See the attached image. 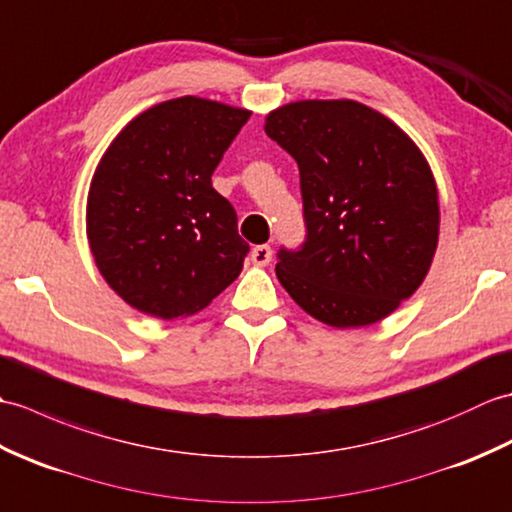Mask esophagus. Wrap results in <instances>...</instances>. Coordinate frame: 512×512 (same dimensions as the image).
<instances>
[{
  "label": "esophagus",
  "instance_id": "obj_1",
  "mask_svg": "<svg viewBox=\"0 0 512 512\" xmlns=\"http://www.w3.org/2000/svg\"><path fill=\"white\" fill-rule=\"evenodd\" d=\"M250 262H253L255 266H268L270 262H273V248L266 244L255 246L253 250H250Z\"/></svg>",
  "mask_w": 512,
  "mask_h": 512
}]
</instances>
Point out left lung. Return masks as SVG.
<instances>
[{
    "label": "left lung",
    "mask_w": 512,
    "mask_h": 512,
    "mask_svg": "<svg viewBox=\"0 0 512 512\" xmlns=\"http://www.w3.org/2000/svg\"><path fill=\"white\" fill-rule=\"evenodd\" d=\"M297 160L308 239L279 250L277 279L310 317L365 328L427 277L440 235L433 171L407 132L350 99H308L266 116Z\"/></svg>",
    "instance_id": "left-lung-1"
}]
</instances>
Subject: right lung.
Returning <instances> with one entry per match:
<instances>
[{
  "label": "right lung",
  "instance_id": "obj_1",
  "mask_svg": "<svg viewBox=\"0 0 512 512\" xmlns=\"http://www.w3.org/2000/svg\"><path fill=\"white\" fill-rule=\"evenodd\" d=\"M248 116L180 96L140 112L105 149L85 233L96 268L127 306L165 321L191 317L242 273L248 244L211 176Z\"/></svg>",
  "mask_w": 512,
  "mask_h": 512
}]
</instances>
